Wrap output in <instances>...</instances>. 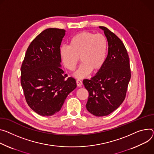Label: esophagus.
I'll list each match as a JSON object with an SVG mask.
<instances>
[{"label": "esophagus", "mask_w": 154, "mask_h": 154, "mask_svg": "<svg viewBox=\"0 0 154 154\" xmlns=\"http://www.w3.org/2000/svg\"><path fill=\"white\" fill-rule=\"evenodd\" d=\"M76 83H77V87H81L82 85V82L80 80H77L76 81Z\"/></svg>", "instance_id": "esophagus-1"}]
</instances>
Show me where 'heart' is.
<instances>
[{"mask_svg": "<svg viewBox=\"0 0 154 154\" xmlns=\"http://www.w3.org/2000/svg\"><path fill=\"white\" fill-rule=\"evenodd\" d=\"M107 51V40L103 34L84 31L73 36L69 46H62L60 54L65 67L71 71L75 69L79 58L82 63L74 76L83 79L91 71L96 72L102 68Z\"/></svg>", "mask_w": 154, "mask_h": 154, "instance_id": "heart-1", "label": "heart"}]
</instances>
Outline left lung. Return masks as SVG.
<instances>
[{"label": "left lung", "instance_id": "8db88e82", "mask_svg": "<svg viewBox=\"0 0 154 154\" xmlns=\"http://www.w3.org/2000/svg\"><path fill=\"white\" fill-rule=\"evenodd\" d=\"M104 31L108 42V54L102 68L83 83L89 93L86 104L89 112L97 117L108 116L125 98L131 78L129 57L122 40L107 27Z\"/></svg>", "mask_w": 154, "mask_h": 154}]
</instances>
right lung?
<instances>
[{"label": "right lung", "mask_w": 154, "mask_h": 154, "mask_svg": "<svg viewBox=\"0 0 154 154\" xmlns=\"http://www.w3.org/2000/svg\"><path fill=\"white\" fill-rule=\"evenodd\" d=\"M64 29L48 28L39 34L27 48L21 68V84L26 102L42 116L61 110L67 95L77 87L72 77L61 69L60 45Z\"/></svg>", "instance_id": "right-lung-1"}]
</instances>
